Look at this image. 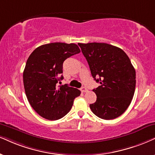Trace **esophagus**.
<instances>
[{
	"instance_id": "obj_1",
	"label": "esophagus",
	"mask_w": 155,
	"mask_h": 155,
	"mask_svg": "<svg viewBox=\"0 0 155 155\" xmlns=\"http://www.w3.org/2000/svg\"><path fill=\"white\" fill-rule=\"evenodd\" d=\"M81 90V91L83 93H85V92H87V89L85 87H82Z\"/></svg>"
}]
</instances>
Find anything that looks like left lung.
<instances>
[{
	"label": "left lung",
	"instance_id": "obj_1",
	"mask_svg": "<svg viewBox=\"0 0 155 155\" xmlns=\"http://www.w3.org/2000/svg\"><path fill=\"white\" fill-rule=\"evenodd\" d=\"M78 45L93 78L101 84L93 90L97 99L90 104L91 110L105 120L118 117L129 106L134 94L136 72L130 59L121 49L106 43Z\"/></svg>",
	"mask_w": 155,
	"mask_h": 155
}]
</instances>
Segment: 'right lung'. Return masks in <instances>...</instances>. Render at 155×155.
Masks as SVG:
<instances>
[{
  "instance_id": "obj_1",
  "label": "right lung",
  "mask_w": 155,
  "mask_h": 155,
  "mask_svg": "<svg viewBox=\"0 0 155 155\" xmlns=\"http://www.w3.org/2000/svg\"><path fill=\"white\" fill-rule=\"evenodd\" d=\"M80 52L75 44L54 42L40 46L28 57L23 73L25 93L41 117L51 121L62 118L81 95L80 90L57 84L63 79L64 61Z\"/></svg>"
}]
</instances>
